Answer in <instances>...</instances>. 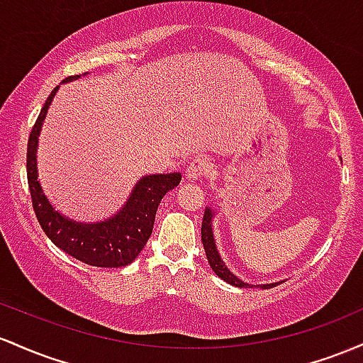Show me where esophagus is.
<instances>
[{"mask_svg": "<svg viewBox=\"0 0 363 363\" xmlns=\"http://www.w3.org/2000/svg\"><path fill=\"white\" fill-rule=\"evenodd\" d=\"M209 171H211V162L197 157V160L189 162V166H186V171H185V177L186 180H201L202 177L209 174Z\"/></svg>", "mask_w": 363, "mask_h": 363, "instance_id": "obj_1", "label": "esophagus"}]
</instances>
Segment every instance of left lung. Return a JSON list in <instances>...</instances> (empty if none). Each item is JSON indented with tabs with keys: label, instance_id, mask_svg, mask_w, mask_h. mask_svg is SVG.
Returning a JSON list of instances; mask_svg holds the SVG:
<instances>
[{
	"label": "left lung",
	"instance_id": "8db88e82",
	"mask_svg": "<svg viewBox=\"0 0 363 363\" xmlns=\"http://www.w3.org/2000/svg\"><path fill=\"white\" fill-rule=\"evenodd\" d=\"M216 216V211L211 209V207H206V213H203V219H202V243H203V250H206L207 260H209V266L213 267V271L219 276L221 279H225L228 284H233V286L238 288H254L255 284H248L245 281H242L226 267V264L223 262L221 255H219L218 247H216V240H214V231H213V219ZM278 283H269V284H257V286L266 290V288H272L276 286Z\"/></svg>",
	"mask_w": 363,
	"mask_h": 363
}]
</instances>
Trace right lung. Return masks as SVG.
Listing matches in <instances>:
<instances>
[{"label":"right lung","instance_id":"obj_1","mask_svg":"<svg viewBox=\"0 0 363 363\" xmlns=\"http://www.w3.org/2000/svg\"><path fill=\"white\" fill-rule=\"evenodd\" d=\"M85 75V73H84ZM80 79L68 77L63 84ZM58 87L40 109L27 144V180L32 206L39 225L48 238L72 257L96 267H123L132 264L152 235L154 219L161 199L182 182V173L147 174L135 183L132 194L121 209L104 221L82 223L70 219L55 209L44 194L38 173V145L48 109L55 99Z\"/></svg>","mask_w":363,"mask_h":363}]
</instances>
